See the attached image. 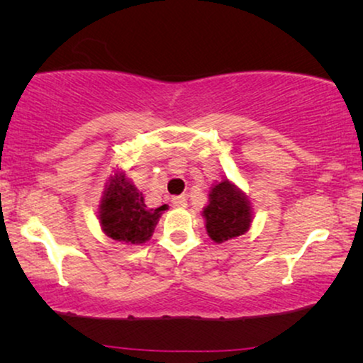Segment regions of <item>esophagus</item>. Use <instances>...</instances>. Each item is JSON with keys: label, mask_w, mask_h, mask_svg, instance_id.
I'll list each match as a JSON object with an SVG mask.
<instances>
[{"label": "esophagus", "mask_w": 363, "mask_h": 363, "mask_svg": "<svg viewBox=\"0 0 363 363\" xmlns=\"http://www.w3.org/2000/svg\"><path fill=\"white\" fill-rule=\"evenodd\" d=\"M172 205L175 208H186L188 201H186V196L185 195H180V196H173L172 198Z\"/></svg>", "instance_id": "34e87169"}]
</instances>
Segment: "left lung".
Returning a JSON list of instances; mask_svg holds the SVG:
<instances>
[{"label":"left lung","instance_id":"1","mask_svg":"<svg viewBox=\"0 0 363 363\" xmlns=\"http://www.w3.org/2000/svg\"><path fill=\"white\" fill-rule=\"evenodd\" d=\"M201 215L208 236L218 245L245 235L252 223V208L246 193L228 178L211 186Z\"/></svg>","mask_w":363,"mask_h":363}]
</instances>
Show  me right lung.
<instances>
[{
    "label": "right lung",
    "mask_w": 363,
    "mask_h": 363,
    "mask_svg": "<svg viewBox=\"0 0 363 363\" xmlns=\"http://www.w3.org/2000/svg\"><path fill=\"white\" fill-rule=\"evenodd\" d=\"M167 205L148 208L142 191L133 185L125 172L117 170L108 178L99 205V223L112 240L125 245H143L153 235Z\"/></svg>",
    "instance_id": "add662e5"
}]
</instances>
